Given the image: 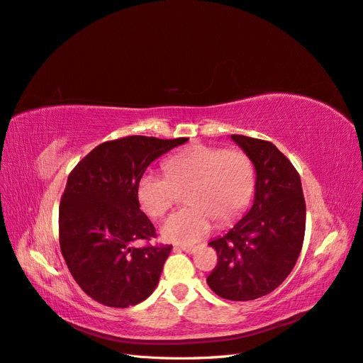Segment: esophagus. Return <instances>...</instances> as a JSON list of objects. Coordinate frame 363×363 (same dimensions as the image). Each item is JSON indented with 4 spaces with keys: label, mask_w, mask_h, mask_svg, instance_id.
Returning <instances> with one entry per match:
<instances>
[{
    "label": "esophagus",
    "mask_w": 363,
    "mask_h": 363,
    "mask_svg": "<svg viewBox=\"0 0 363 363\" xmlns=\"http://www.w3.org/2000/svg\"><path fill=\"white\" fill-rule=\"evenodd\" d=\"M178 250L187 252V254H193V252H196V246H191V245H178Z\"/></svg>",
    "instance_id": "1"
}]
</instances>
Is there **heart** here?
<instances>
[{"mask_svg": "<svg viewBox=\"0 0 363 363\" xmlns=\"http://www.w3.org/2000/svg\"><path fill=\"white\" fill-rule=\"evenodd\" d=\"M164 172L144 173L138 184V199L150 217H162L185 189L189 206L174 211L162 225L165 240L194 243L208 234L214 219L233 222L246 208L254 189V169L246 153L194 146L164 161Z\"/></svg>", "mask_w": 363, "mask_h": 363, "instance_id": "1", "label": "heart"}]
</instances>
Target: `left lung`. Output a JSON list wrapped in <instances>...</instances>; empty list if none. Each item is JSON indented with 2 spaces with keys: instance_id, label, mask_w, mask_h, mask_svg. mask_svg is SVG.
Listing matches in <instances>:
<instances>
[{
  "instance_id": "1",
  "label": "left lung",
  "mask_w": 363,
  "mask_h": 363,
  "mask_svg": "<svg viewBox=\"0 0 363 363\" xmlns=\"http://www.w3.org/2000/svg\"><path fill=\"white\" fill-rule=\"evenodd\" d=\"M257 172L251 210L208 245L217 264L206 277L211 291L231 301H251L281 284L301 252L306 201L299 173L271 141L231 135Z\"/></svg>"
}]
</instances>
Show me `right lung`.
Masks as SVG:
<instances>
[{
	"label": "right lung",
	"instance_id": "add662e5",
	"mask_svg": "<svg viewBox=\"0 0 363 363\" xmlns=\"http://www.w3.org/2000/svg\"><path fill=\"white\" fill-rule=\"evenodd\" d=\"M185 141L143 135L105 141L71 170L59 208L60 252L94 301L135 306L157 287L172 245L133 246L157 237L140 210L138 184L152 161Z\"/></svg>",
	"mask_w": 363,
	"mask_h": 363
}]
</instances>
